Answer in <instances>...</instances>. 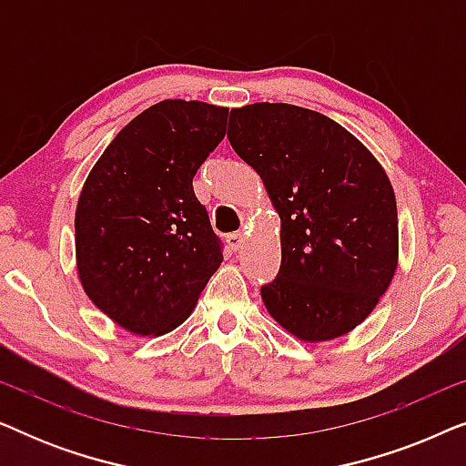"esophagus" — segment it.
<instances>
[{
    "label": "esophagus",
    "mask_w": 466,
    "mask_h": 466,
    "mask_svg": "<svg viewBox=\"0 0 466 466\" xmlns=\"http://www.w3.org/2000/svg\"><path fill=\"white\" fill-rule=\"evenodd\" d=\"M244 241H246V233L244 231H233V233L227 235V244L231 246L233 250H239V248L244 246Z\"/></svg>",
    "instance_id": "1"
}]
</instances>
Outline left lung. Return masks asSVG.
Wrapping results in <instances>:
<instances>
[{
	"mask_svg": "<svg viewBox=\"0 0 466 466\" xmlns=\"http://www.w3.org/2000/svg\"><path fill=\"white\" fill-rule=\"evenodd\" d=\"M227 137L263 177L282 220V263L260 286L267 311L303 341L359 327L397 269V201L386 171L352 133L308 107H238Z\"/></svg>",
	"mask_w": 466,
	"mask_h": 466,
	"instance_id": "obj_1",
	"label": "left lung"
}]
</instances>
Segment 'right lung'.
Wrapping results in <instances>:
<instances>
[{
  "mask_svg": "<svg viewBox=\"0 0 466 466\" xmlns=\"http://www.w3.org/2000/svg\"><path fill=\"white\" fill-rule=\"evenodd\" d=\"M227 116L203 101H158L86 177L76 208L82 289L131 333L161 335L187 320L222 263L193 177L225 137Z\"/></svg>",
  "mask_w": 466,
  "mask_h": 466,
  "instance_id": "obj_1",
  "label": "right lung"
}]
</instances>
